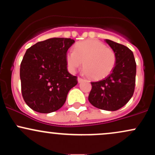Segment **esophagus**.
<instances>
[{
  "mask_svg": "<svg viewBox=\"0 0 155 155\" xmlns=\"http://www.w3.org/2000/svg\"><path fill=\"white\" fill-rule=\"evenodd\" d=\"M78 81H79V83H80V82H81V81H83V79H82V78H81V77H79H79H78Z\"/></svg>",
  "mask_w": 155,
  "mask_h": 155,
  "instance_id": "obj_1",
  "label": "esophagus"
}]
</instances>
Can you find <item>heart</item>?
<instances>
[{"instance_id":"obj_1","label":"heart","mask_w":155,"mask_h":155,"mask_svg":"<svg viewBox=\"0 0 155 155\" xmlns=\"http://www.w3.org/2000/svg\"><path fill=\"white\" fill-rule=\"evenodd\" d=\"M84 71L94 80L106 78L113 71L117 63V55L111 48L95 39L79 42L74 51L66 55L69 69L74 71L82 65Z\"/></svg>"}]
</instances>
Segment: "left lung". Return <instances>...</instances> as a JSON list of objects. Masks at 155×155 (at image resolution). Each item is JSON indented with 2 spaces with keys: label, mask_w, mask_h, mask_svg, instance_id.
<instances>
[{
  "label": "left lung",
  "mask_w": 155,
  "mask_h": 155,
  "mask_svg": "<svg viewBox=\"0 0 155 155\" xmlns=\"http://www.w3.org/2000/svg\"><path fill=\"white\" fill-rule=\"evenodd\" d=\"M105 41L116 53V65L104 79L91 82L88 100L97 108L117 111L123 107L134 93L136 63L129 48L108 39Z\"/></svg>",
  "instance_id": "obj_1"
}]
</instances>
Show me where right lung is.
<instances>
[{
    "label": "right lung",
    "instance_id": "1",
    "mask_svg": "<svg viewBox=\"0 0 155 155\" xmlns=\"http://www.w3.org/2000/svg\"><path fill=\"white\" fill-rule=\"evenodd\" d=\"M75 41L53 38L27 49L20 64L21 90L26 104L39 113L60 109L77 77L67 69V51Z\"/></svg>",
    "mask_w": 155,
    "mask_h": 155
}]
</instances>
